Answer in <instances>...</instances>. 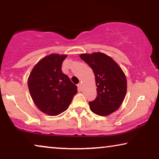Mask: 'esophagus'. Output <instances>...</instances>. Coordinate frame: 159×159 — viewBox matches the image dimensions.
I'll list each match as a JSON object with an SVG mask.
<instances>
[{
  "label": "esophagus",
  "instance_id": "1",
  "mask_svg": "<svg viewBox=\"0 0 159 159\" xmlns=\"http://www.w3.org/2000/svg\"><path fill=\"white\" fill-rule=\"evenodd\" d=\"M77 87H78V89H79L80 91H81L82 90V84L81 83L78 84H77Z\"/></svg>",
  "mask_w": 159,
  "mask_h": 159
}]
</instances>
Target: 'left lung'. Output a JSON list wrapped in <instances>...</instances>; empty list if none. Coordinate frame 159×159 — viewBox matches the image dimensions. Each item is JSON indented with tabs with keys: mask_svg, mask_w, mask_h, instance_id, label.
I'll use <instances>...</instances> for the list:
<instances>
[{
	"mask_svg": "<svg viewBox=\"0 0 159 159\" xmlns=\"http://www.w3.org/2000/svg\"><path fill=\"white\" fill-rule=\"evenodd\" d=\"M93 70L95 77L97 98L89 102L94 113L105 116L118 109L127 91L125 75L111 57L101 52L80 54Z\"/></svg>",
	"mask_w": 159,
	"mask_h": 159,
	"instance_id": "obj_1",
	"label": "left lung"
}]
</instances>
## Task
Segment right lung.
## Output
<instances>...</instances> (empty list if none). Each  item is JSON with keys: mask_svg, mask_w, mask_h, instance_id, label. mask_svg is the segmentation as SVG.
Here are the masks:
<instances>
[{"mask_svg": "<svg viewBox=\"0 0 159 159\" xmlns=\"http://www.w3.org/2000/svg\"><path fill=\"white\" fill-rule=\"evenodd\" d=\"M66 55L50 54L34 66L28 80L34 102L41 112L57 116L67 109L77 87L61 71Z\"/></svg>", "mask_w": 159, "mask_h": 159, "instance_id": "add662e5", "label": "right lung"}]
</instances>
